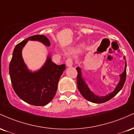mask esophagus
Here are the masks:
<instances>
[{"label": "esophagus", "mask_w": 134, "mask_h": 134, "mask_svg": "<svg viewBox=\"0 0 134 134\" xmlns=\"http://www.w3.org/2000/svg\"><path fill=\"white\" fill-rule=\"evenodd\" d=\"M66 64H67V67H72V64H73V60H72V58H69L66 60Z\"/></svg>", "instance_id": "esophagus-1"}]
</instances>
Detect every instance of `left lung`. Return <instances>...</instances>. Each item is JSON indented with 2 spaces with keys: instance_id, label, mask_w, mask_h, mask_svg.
Returning <instances> with one entry per match:
<instances>
[{
  "instance_id": "8db88e82",
  "label": "left lung",
  "mask_w": 134,
  "mask_h": 134,
  "mask_svg": "<svg viewBox=\"0 0 134 134\" xmlns=\"http://www.w3.org/2000/svg\"><path fill=\"white\" fill-rule=\"evenodd\" d=\"M125 59V57H124ZM126 69H127V64L125 62V70L124 72H123L120 75V81L119 83L118 84L117 86L116 87L114 91L112 92L111 93L105 96L99 97L97 96L94 94L92 93L88 88L87 86L86 85L84 80L82 79V77H81V69L79 67H77L76 70L77 71V88L79 90V92L81 93L82 96L85 98L87 100L91 101V102L94 103H103L107 102L111 99L112 98H113L115 95L117 94L118 92L122 89L124 86V84H125L126 76H127V71H126Z\"/></svg>"
}]
</instances>
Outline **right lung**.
<instances>
[{"mask_svg": "<svg viewBox=\"0 0 134 134\" xmlns=\"http://www.w3.org/2000/svg\"><path fill=\"white\" fill-rule=\"evenodd\" d=\"M28 40L39 41L47 47L50 45L48 39L42 35L31 36L16 44L9 64L12 86L22 100L34 106H45L56 94L58 81L65 65H57L48 57L40 70L33 73L30 72L21 54L23 48Z\"/></svg>", "mask_w": 134, "mask_h": 134, "instance_id": "add662e5", "label": "right lung"}]
</instances>
